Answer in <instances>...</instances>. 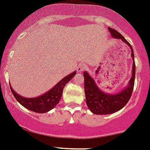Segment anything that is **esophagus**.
Returning <instances> with one entry per match:
<instances>
[{
  "label": "esophagus",
  "instance_id": "34e87169",
  "mask_svg": "<svg viewBox=\"0 0 150 150\" xmlns=\"http://www.w3.org/2000/svg\"><path fill=\"white\" fill-rule=\"evenodd\" d=\"M85 69H86V66H85V65H83V64H81L79 65V67L76 68L77 71L80 72V73H81V72L83 71H84Z\"/></svg>",
  "mask_w": 150,
  "mask_h": 150
}]
</instances>
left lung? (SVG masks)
<instances>
[{
  "instance_id": "left-lung-1",
  "label": "left lung",
  "mask_w": 150,
  "mask_h": 150,
  "mask_svg": "<svg viewBox=\"0 0 150 150\" xmlns=\"http://www.w3.org/2000/svg\"><path fill=\"white\" fill-rule=\"evenodd\" d=\"M109 32L113 38L120 39L125 43L131 50V57L132 58V76L125 88H122L119 93L110 94L105 93L99 88L94 79L87 71L83 72L84 90H85L86 101L88 109L96 115H108L122 109L132 96L135 79V64L132 46L120 33L115 30L108 28Z\"/></svg>"
}]
</instances>
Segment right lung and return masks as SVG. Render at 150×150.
Masks as SVG:
<instances>
[{
  "label": "right lung",
  "instance_id": "right-lung-1",
  "mask_svg": "<svg viewBox=\"0 0 150 150\" xmlns=\"http://www.w3.org/2000/svg\"><path fill=\"white\" fill-rule=\"evenodd\" d=\"M76 74V71H74L73 73L67 75L50 91L40 96L35 98H25L21 96L13 90L11 83H10V88L16 100L25 108L38 113H44L51 110L59 103L64 88L66 84Z\"/></svg>",
  "mask_w": 150,
  "mask_h": 150
}]
</instances>
